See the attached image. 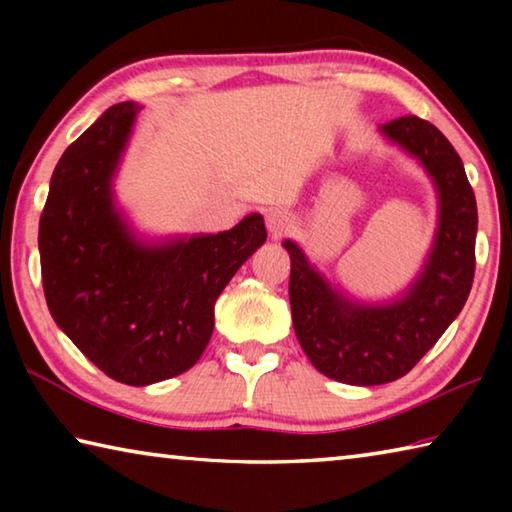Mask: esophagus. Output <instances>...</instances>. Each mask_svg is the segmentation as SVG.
<instances>
[{
	"label": "esophagus",
	"mask_w": 512,
	"mask_h": 512,
	"mask_svg": "<svg viewBox=\"0 0 512 512\" xmlns=\"http://www.w3.org/2000/svg\"><path fill=\"white\" fill-rule=\"evenodd\" d=\"M293 225V214L289 210H282V207H275V210H271L266 214V228L271 235L280 237L287 232Z\"/></svg>",
	"instance_id": "34e87169"
}]
</instances>
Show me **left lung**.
Returning <instances> with one entry per match:
<instances>
[{
	"label": "left lung",
	"mask_w": 512,
	"mask_h": 512,
	"mask_svg": "<svg viewBox=\"0 0 512 512\" xmlns=\"http://www.w3.org/2000/svg\"><path fill=\"white\" fill-rule=\"evenodd\" d=\"M381 133L420 160L438 192L436 239L411 289L386 305L352 302L332 289L298 244L284 241L293 329L302 350L325 377L352 386L404 377L461 314L476 264V198L454 146L415 115L388 121Z\"/></svg>",
	"instance_id": "obj_1"
}]
</instances>
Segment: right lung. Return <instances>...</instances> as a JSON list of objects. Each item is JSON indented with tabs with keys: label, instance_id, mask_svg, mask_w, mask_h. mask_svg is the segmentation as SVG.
<instances>
[{
	"label": "right lung",
	"instance_id": "right-lung-1",
	"mask_svg": "<svg viewBox=\"0 0 512 512\" xmlns=\"http://www.w3.org/2000/svg\"><path fill=\"white\" fill-rule=\"evenodd\" d=\"M140 106L115 103L67 146L40 216L42 289L56 325L94 366L149 386L201 359L214 302L266 241L262 214L219 235L144 244L112 198Z\"/></svg>",
	"mask_w": 512,
	"mask_h": 512
}]
</instances>
